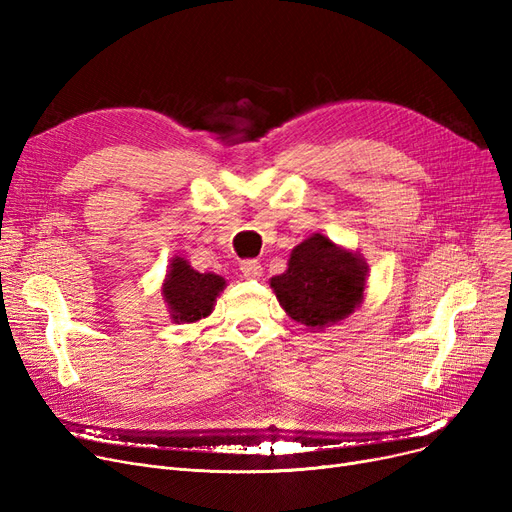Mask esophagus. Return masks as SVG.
<instances>
[{
  "mask_svg": "<svg viewBox=\"0 0 512 512\" xmlns=\"http://www.w3.org/2000/svg\"><path fill=\"white\" fill-rule=\"evenodd\" d=\"M240 272H242V276H245L247 280H253V278H259L263 274V267L255 259H245V261L240 263Z\"/></svg>",
  "mask_w": 512,
  "mask_h": 512,
  "instance_id": "1",
  "label": "esophagus"
}]
</instances>
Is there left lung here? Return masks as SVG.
Wrapping results in <instances>:
<instances>
[{"mask_svg":"<svg viewBox=\"0 0 512 512\" xmlns=\"http://www.w3.org/2000/svg\"><path fill=\"white\" fill-rule=\"evenodd\" d=\"M367 263L324 234L294 247L288 270L270 280L282 309L309 330H324L351 315L363 301Z\"/></svg>","mask_w":512,"mask_h":512,"instance_id":"obj_1","label":"left lung"}]
</instances>
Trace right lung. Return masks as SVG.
I'll list each match as a JSON object with an SVG mask.
<instances>
[{"label":"right lung","mask_w":512,"mask_h":512,"mask_svg":"<svg viewBox=\"0 0 512 512\" xmlns=\"http://www.w3.org/2000/svg\"><path fill=\"white\" fill-rule=\"evenodd\" d=\"M226 280L215 274H199L186 259L174 257L164 280V301L176 324H195L213 311Z\"/></svg>","instance_id":"add662e5"}]
</instances>
